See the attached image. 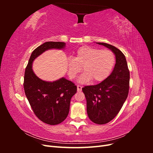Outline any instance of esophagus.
I'll return each mask as SVG.
<instances>
[{
  "label": "esophagus",
  "mask_w": 153,
  "mask_h": 153,
  "mask_svg": "<svg viewBox=\"0 0 153 153\" xmlns=\"http://www.w3.org/2000/svg\"><path fill=\"white\" fill-rule=\"evenodd\" d=\"M82 87L81 85H77V91L78 92H81L82 91Z\"/></svg>",
  "instance_id": "obj_1"
}]
</instances>
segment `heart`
Listing matches in <instances>:
<instances>
[{
	"mask_svg": "<svg viewBox=\"0 0 153 153\" xmlns=\"http://www.w3.org/2000/svg\"><path fill=\"white\" fill-rule=\"evenodd\" d=\"M115 55L109 50H100L91 47L78 48L73 58L67 59L68 74L71 79L76 77L82 71L79 82L85 84L92 79L101 82L106 79L112 71L115 64Z\"/></svg>",
	"mask_w": 153,
	"mask_h": 153,
	"instance_id": "heart-1",
	"label": "heart"
}]
</instances>
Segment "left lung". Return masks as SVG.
<instances>
[{"mask_svg": "<svg viewBox=\"0 0 153 153\" xmlns=\"http://www.w3.org/2000/svg\"><path fill=\"white\" fill-rule=\"evenodd\" d=\"M112 51L115 55L114 70L99 84L85 86L82 91L87 101V112L97 124L109 123L116 116L126 101L129 87V71L126 57L114 46L97 43Z\"/></svg>", "mask_w": 153, "mask_h": 153, "instance_id": "left-lung-1", "label": "left lung"}]
</instances>
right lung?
Here are the masks:
<instances>
[{"instance_id":"right-lung-1","label":"right lung","mask_w":153,"mask_h":153,"mask_svg":"<svg viewBox=\"0 0 153 153\" xmlns=\"http://www.w3.org/2000/svg\"><path fill=\"white\" fill-rule=\"evenodd\" d=\"M65 45L64 42L48 41L39 46L32 52L25 71L24 87L27 98L37 117L50 125L60 124L66 119L77 87L64 77L52 82L42 80L32 70V62L46 50L63 49Z\"/></svg>"}]
</instances>
